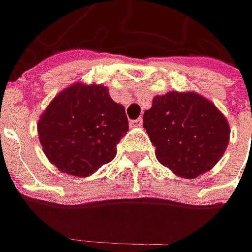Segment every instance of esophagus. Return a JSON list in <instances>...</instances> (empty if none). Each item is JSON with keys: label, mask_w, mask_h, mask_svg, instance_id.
Instances as JSON below:
<instances>
[{"label": "esophagus", "mask_w": 252, "mask_h": 252, "mask_svg": "<svg viewBox=\"0 0 252 252\" xmlns=\"http://www.w3.org/2000/svg\"><path fill=\"white\" fill-rule=\"evenodd\" d=\"M141 125H143V119H141V118H139V119H136V121H131L130 122L131 127H141Z\"/></svg>", "instance_id": "esophagus-1"}]
</instances>
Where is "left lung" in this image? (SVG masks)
<instances>
[{
    "label": "left lung",
    "mask_w": 252,
    "mask_h": 252,
    "mask_svg": "<svg viewBox=\"0 0 252 252\" xmlns=\"http://www.w3.org/2000/svg\"><path fill=\"white\" fill-rule=\"evenodd\" d=\"M143 127L158 162L187 179L213 168L230 139L224 115L196 92L157 95L143 115Z\"/></svg>",
    "instance_id": "1"
}]
</instances>
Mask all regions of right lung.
Wrapping results in <instances>:
<instances>
[{
  "mask_svg": "<svg viewBox=\"0 0 252 252\" xmlns=\"http://www.w3.org/2000/svg\"><path fill=\"white\" fill-rule=\"evenodd\" d=\"M129 130L125 108L103 85L73 84L56 95L37 122L39 141L62 172L88 177L116 156Z\"/></svg>",
  "mask_w": 252,
  "mask_h": 252,
  "instance_id": "add662e5",
  "label": "right lung"
}]
</instances>
